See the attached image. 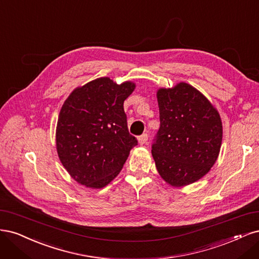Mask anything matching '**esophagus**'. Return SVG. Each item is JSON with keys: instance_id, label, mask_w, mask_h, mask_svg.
Segmentation results:
<instances>
[{"instance_id": "esophagus-1", "label": "esophagus", "mask_w": 259, "mask_h": 259, "mask_svg": "<svg viewBox=\"0 0 259 259\" xmlns=\"http://www.w3.org/2000/svg\"><path fill=\"white\" fill-rule=\"evenodd\" d=\"M147 140H148V135H147V133H143V135L140 136V137L138 138V141H139V144H140V145L145 144L146 142H147Z\"/></svg>"}]
</instances>
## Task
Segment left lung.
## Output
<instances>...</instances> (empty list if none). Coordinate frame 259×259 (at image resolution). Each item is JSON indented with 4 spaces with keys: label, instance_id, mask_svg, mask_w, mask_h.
Returning a JSON list of instances; mask_svg holds the SVG:
<instances>
[{
    "label": "left lung",
    "instance_id": "left-lung-1",
    "mask_svg": "<svg viewBox=\"0 0 259 259\" xmlns=\"http://www.w3.org/2000/svg\"><path fill=\"white\" fill-rule=\"evenodd\" d=\"M160 128L152 155L158 173L174 187L189 185L211 170L221 151L222 119L211 102L186 82L157 91Z\"/></svg>",
    "mask_w": 259,
    "mask_h": 259
}]
</instances>
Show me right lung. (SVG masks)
Segmentation results:
<instances>
[{"instance_id":"right-lung-1","label":"right lung","mask_w":259,"mask_h":259,"mask_svg":"<svg viewBox=\"0 0 259 259\" xmlns=\"http://www.w3.org/2000/svg\"><path fill=\"white\" fill-rule=\"evenodd\" d=\"M136 88L100 77L74 89L58 117L59 159L81 185L102 188L117 177L137 139L128 131L123 102Z\"/></svg>"}]
</instances>
